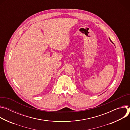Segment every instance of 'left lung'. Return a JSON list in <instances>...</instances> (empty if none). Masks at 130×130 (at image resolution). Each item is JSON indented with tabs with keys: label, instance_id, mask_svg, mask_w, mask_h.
<instances>
[{
	"label": "left lung",
	"instance_id": "left-lung-1",
	"mask_svg": "<svg viewBox=\"0 0 130 130\" xmlns=\"http://www.w3.org/2000/svg\"><path fill=\"white\" fill-rule=\"evenodd\" d=\"M110 41H111V40H110Z\"/></svg>",
	"mask_w": 130,
	"mask_h": 130
}]
</instances>
